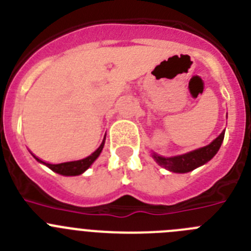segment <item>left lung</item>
<instances>
[{"instance_id": "1", "label": "left lung", "mask_w": 251, "mask_h": 251, "mask_svg": "<svg viewBox=\"0 0 251 251\" xmlns=\"http://www.w3.org/2000/svg\"><path fill=\"white\" fill-rule=\"evenodd\" d=\"M225 131H223L211 144L200 148L198 150L190 151L187 153H182V155H177V156H171V157H162L157 153L152 152L153 160L165 168L166 170L173 171V173H189L193 171L194 169L201 166V165L206 164L209 160L213 159L216 155V152L220 149L223 140H224Z\"/></svg>"}]
</instances>
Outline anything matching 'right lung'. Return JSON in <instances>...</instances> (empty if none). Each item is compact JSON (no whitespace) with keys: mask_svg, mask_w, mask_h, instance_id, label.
I'll return each mask as SVG.
<instances>
[{"mask_svg":"<svg viewBox=\"0 0 251 251\" xmlns=\"http://www.w3.org/2000/svg\"><path fill=\"white\" fill-rule=\"evenodd\" d=\"M103 145H105V139H103V141L101 142V145L99 146V149L95 151V152H92L90 156L85 157V159L77 160V161L62 162V164H49V162H45V161H42V160L38 159V157H36L35 155H33V157H35L37 161H40V162H42V164L46 165L47 168H50L52 171L60 174V175L76 176V175H81L82 173H85V171H86L87 169L91 166L92 162L98 159L99 155H100L101 151H102Z\"/></svg>","mask_w":251,"mask_h":251,"instance_id":"obj_1","label":"right lung"}]
</instances>
